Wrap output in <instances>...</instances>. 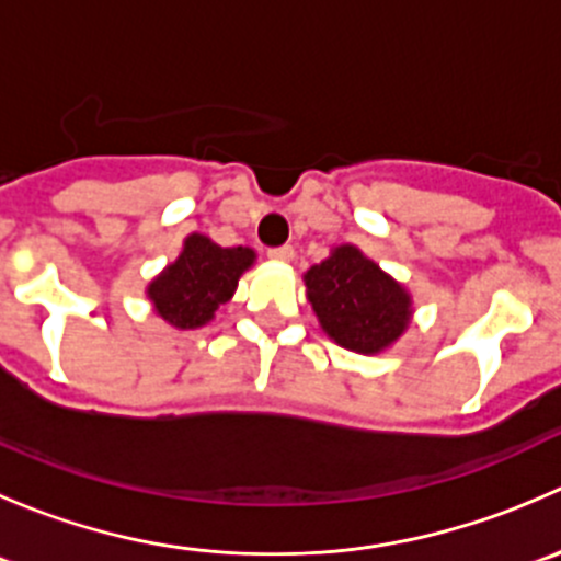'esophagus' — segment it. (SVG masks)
Returning a JSON list of instances; mask_svg holds the SVG:
<instances>
[{"label":"esophagus","mask_w":561,"mask_h":561,"mask_svg":"<svg viewBox=\"0 0 561 561\" xmlns=\"http://www.w3.org/2000/svg\"><path fill=\"white\" fill-rule=\"evenodd\" d=\"M293 254H296V252H293V247H287V244L268 249V257L276 260V263H290Z\"/></svg>","instance_id":"esophagus-1"}]
</instances>
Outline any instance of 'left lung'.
Returning a JSON list of instances; mask_svg holds the SVG:
<instances>
[{"label": "left lung", "instance_id": "1", "mask_svg": "<svg viewBox=\"0 0 561 561\" xmlns=\"http://www.w3.org/2000/svg\"><path fill=\"white\" fill-rule=\"evenodd\" d=\"M304 285L322 331L344 350L382 353L410 325V293L353 244L331 249Z\"/></svg>", "mask_w": 561, "mask_h": 561}]
</instances>
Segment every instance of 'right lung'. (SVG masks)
<instances>
[{"label": "right lung", "mask_w": 561, "mask_h": 561, "mask_svg": "<svg viewBox=\"0 0 561 561\" xmlns=\"http://www.w3.org/2000/svg\"><path fill=\"white\" fill-rule=\"evenodd\" d=\"M252 263L254 252L249 247H219L206 236L192 233L184 239L179 257L149 282L146 296L173 328H201L233 298L241 274Z\"/></svg>", "instance_id": "right-lung-1"}]
</instances>
